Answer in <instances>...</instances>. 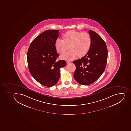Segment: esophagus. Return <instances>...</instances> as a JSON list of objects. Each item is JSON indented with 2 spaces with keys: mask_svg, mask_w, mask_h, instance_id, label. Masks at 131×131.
<instances>
[{
  "mask_svg": "<svg viewBox=\"0 0 131 131\" xmlns=\"http://www.w3.org/2000/svg\"><path fill=\"white\" fill-rule=\"evenodd\" d=\"M71 63V61H68V60L66 61V63H67V64L69 63Z\"/></svg>",
  "mask_w": 131,
  "mask_h": 131,
  "instance_id": "34e87169",
  "label": "esophagus"
}]
</instances>
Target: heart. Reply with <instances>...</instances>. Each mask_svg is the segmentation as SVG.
<instances>
[{
  "label": "heart",
  "mask_w": 131,
  "mask_h": 131,
  "mask_svg": "<svg viewBox=\"0 0 131 131\" xmlns=\"http://www.w3.org/2000/svg\"><path fill=\"white\" fill-rule=\"evenodd\" d=\"M63 40L57 39L55 47L57 52L61 55L71 50L62 56L63 59L73 60L78 56L83 57L90 50L91 40L90 35L86 32L70 30L66 32L63 36Z\"/></svg>",
  "instance_id": "1"
}]
</instances>
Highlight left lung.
I'll use <instances>...</instances> for the list:
<instances>
[{"mask_svg":"<svg viewBox=\"0 0 131 131\" xmlns=\"http://www.w3.org/2000/svg\"><path fill=\"white\" fill-rule=\"evenodd\" d=\"M91 46L88 53L81 59L73 62L76 66L73 77L81 85H89L95 82L104 73L108 57L106 43L96 32L89 30Z\"/></svg>","mask_w":131,"mask_h":131,"instance_id":"1","label":"left lung"}]
</instances>
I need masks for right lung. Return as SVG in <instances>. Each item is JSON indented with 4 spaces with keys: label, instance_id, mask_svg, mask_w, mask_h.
Segmentation results:
<instances>
[{
    "label": "right lung",
    "instance_id": "right-lung-1",
    "mask_svg": "<svg viewBox=\"0 0 131 131\" xmlns=\"http://www.w3.org/2000/svg\"><path fill=\"white\" fill-rule=\"evenodd\" d=\"M59 30H48L32 40L27 52V63L31 74L39 83L52 86L59 79L60 69L66 65V61L57 59L59 56L55 42Z\"/></svg>",
    "mask_w": 131,
    "mask_h": 131
}]
</instances>
